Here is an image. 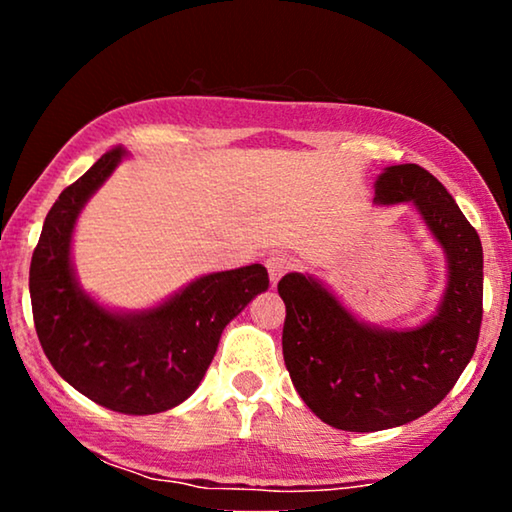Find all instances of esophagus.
<instances>
[{"instance_id":"34e87169","label":"esophagus","mask_w":512,"mask_h":512,"mask_svg":"<svg viewBox=\"0 0 512 512\" xmlns=\"http://www.w3.org/2000/svg\"><path fill=\"white\" fill-rule=\"evenodd\" d=\"M291 266H293L291 259L287 255H280V253H275L266 259V271H268V277H271L273 287L280 282V277L287 273Z\"/></svg>"}]
</instances>
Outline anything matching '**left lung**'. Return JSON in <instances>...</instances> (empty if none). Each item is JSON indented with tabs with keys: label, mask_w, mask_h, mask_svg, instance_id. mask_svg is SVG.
<instances>
[{
	"label": "left lung",
	"mask_w": 512,
	"mask_h": 512,
	"mask_svg": "<svg viewBox=\"0 0 512 512\" xmlns=\"http://www.w3.org/2000/svg\"><path fill=\"white\" fill-rule=\"evenodd\" d=\"M375 203H411L447 255L436 314L413 329H379L352 316L316 277L277 282L287 305L282 354L293 386L329 427H400L445 400L470 363L483 318V248L443 183L418 164L386 167Z\"/></svg>",
	"instance_id": "left-lung-1"
}]
</instances>
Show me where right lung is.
<instances>
[{"label": "right lung", "instance_id": "1", "mask_svg": "<svg viewBox=\"0 0 512 512\" xmlns=\"http://www.w3.org/2000/svg\"><path fill=\"white\" fill-rule=\"evenodd\" d=\"M126 151L115 146L63 189L31 257L29 291L42 350L76 391L110 411L151 415L192 395L223 327L268 289L262 264L210 273L146 311H110L76 282L72 232Z\"/></svg>", "mask_w": 512, "mask_h": 512}]
</instances>
